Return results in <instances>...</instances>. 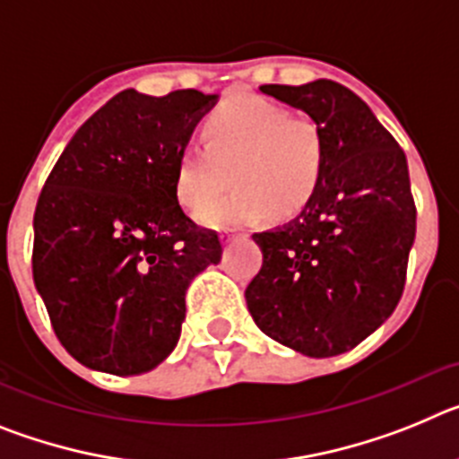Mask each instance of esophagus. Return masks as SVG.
<instances>
[{"instance_id":"esophagus-1","label":"esophagus","mask_w":459,"mask_h":459,"mask_svg":"<svg viewBox=\"0 0 459 459\" xmlns=\"http://www.w3.org/2000/svg\"><path fill=\"white\" fill-rule=\"evenodd\" d=\"M238 234H241V232H238V230H225L221 238H222V243H230V241H234V238H237Z\"/></svg>"}]
</instances>
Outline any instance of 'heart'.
<instances>
[{"instance_id": "heart-1", "label": "heart", "mask_w": 459, "mask_h": 459, "mask_svg": "<svg viewBox=\"0 0 459 459\" xmlns=\"http://www.w3.org/2000/svg\"><path fill=\"white\" fill-rule=\"evenodd\" d=\"M202 144L179 156L174 193L200 216L229 185L238 188L202 216L211 227H237L301 213L317 193L326 169V137L310 117L257 96L221 105L202 126ZM233 177L230 178L229 174Z\"/></svg>"}]
</instances>
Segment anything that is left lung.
<instances>
[{"label":"left lung","instance_id":"8db88e82","mask_svg":"<svg viewBox=\"0 0 459 459\" xmlns=\"http://www.w3.org/2000/svg\"><path fill=\"white\" fill-rule=\"evenodd\" d=\"M259 89L322 126L326 169L301 216L253 234L264 259L246 287L248 310L262 333L290 350L344 354L403 296L416 237L407 158L372 109L333 80Z\"/></svg>","mask_w":459,"mask_h":459}]
</instances>
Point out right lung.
<instances>
[{
    "label": "right lung",
    "mask_w": 459,
    "mask_h": 459,
    "mask_svg": "<svg viewBox=\"0 0 459 459\" xmlns=\"http://www.w3.org/2000/svg\"><path fill=\"white\" fill-rule=\"evenodd\" d=\"M213 93L124 89L52 168L34 211L31 271L64 350L91 370L140 375L181 335L186 290L221 238L179 206L174 174Z\"/></svg>",
    "instance_id": "obj_1"
}]
</instances>
